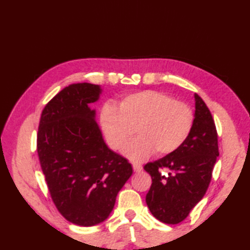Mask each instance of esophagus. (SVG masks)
I'll return each mask as SVG.
<instances>
[{
	"mask_svg": "<svg viewBox=\"0 0 250 250\" xmlns=\"http://www.w3.org/2000/svg\"><path fill=\"white\" fill-rule=\"evenodd\" d=\"M132 166H133V170L135 171V172H141V171L143 170V167H142L141 164H139V163H133L132 164Z\"/></svg>",
	"mask_w": 250,
	"mask_h": 250,
	"instance_id": "esophagus-1",
	"label": "esophagus"
}]
</instances>
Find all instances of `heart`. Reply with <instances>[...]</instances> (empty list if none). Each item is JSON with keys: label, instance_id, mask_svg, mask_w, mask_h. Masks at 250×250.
I'll return each mask as SVG.
<instances>
[{"label": "heart", "instance_id": "1", "mask_svg": "<svg viewBox=\"0 0 250 250\" xmlns=\"http://www.w3.org/2000/svg\"><path fill=\"white\" fill-rule=\"evenodd\" d=\"M194 124L195 115L188 104L153 90L124 96L119 107L106 102L100 110L101 129L111 149L124 147L136 128L139 136L124 149L133 161L148 158L155 151L174 153L188 140Z\"/></svg>", "mask_w": 250, "mask_h": 250}]
</instances>
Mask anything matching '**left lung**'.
Listing matches in <instances>:
<instances>
[{
    "instance_id": "8db88e82",
    "label": "left lung",
    "mask_w": 250,
    "mask_h": 250,
    "mask_svg": "<svg viewBox=\"0 0 250 250\" xmlns=\"http://www.w3.org/2000/svg\"><path fill=\"white\" fill-rule=\"evenodd\" d=\"M195 124L182 147L144 166L151 185L146 204L159 221L177 224L187 218L206 194L219 156L218 133L207 105L195 94ZM167 168V176L161 170Z\"/></svg>"
}]
</instances>
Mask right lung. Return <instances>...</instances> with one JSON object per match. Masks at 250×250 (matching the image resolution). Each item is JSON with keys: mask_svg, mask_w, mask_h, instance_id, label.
<instances>
[{"mask_svg": "<svg viewBox=\"0 0 250 250\" xmlns=\"http://www.w3.org/2000/svg\"><path fill=\"white\" fill-rule=\"evenodd\" d=\"M101 89L70 84L42 110L37 151L54 205L68 221L92 227L104 221L132 174L129 160L107 147L89 104Z\"/></svg>", "mask_w": 250, "mask_h": 250, "instance_id": "right-lung-1", "label": "right lung"}]
</instances>
